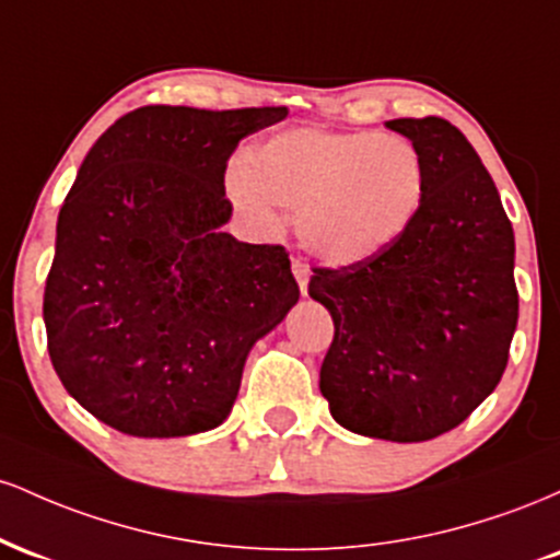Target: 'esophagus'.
Wrapping results in <instances>:
<instances>
[{
	"mask_svg": "<svg viewBox=\"0 0 560 560\" xmlns=\"http://www.w3.org/2000/svg\"><path fill=\"white\" fill-rule=\"evenodd\" d=\"M292 273H294V279H298L300 292L307 294V281H311V271H307V266L300 258L292 260Z\"/></svg>",
	"mask_w": 560,
	"mask_h": 560,
	"instance_id": "1",
	"label": "esophagus"
}]
</instances>
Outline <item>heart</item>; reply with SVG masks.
Returning <instances> with one entry per match:
<instances>
[{
  "label": "heart",
  "instance_id": "obj_1",
  "mask_svg": "<svg viewBox=\"0 0 560 560\" xmlns=\"http://www.w3.org/2000/svg\"><path fill=\"white\" fill-rule=\"evenodd\" d=\"M234 208L260 231L294 213L302 247L326 266H358L408 234L427 197V165L408 139L302 126L255 147L226 173Z\"/></svg>",
  "mask_w": 560,
  "mask_h": 560
}]
</instances>
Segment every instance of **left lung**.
<instances>
[{
  "instance_id": "left-lung-1",
  "label": "left lung",
  "mask_w": 560,
  "mask_h": 560,
  "mask_svg": "<svg viewBox=\"0 0 560 560\" xmlns=\"http://www.w3.org/2000/svg\"><path fill=\"white\" fill-rule=\"evenodd\" d=\"M427 165L408 234L374 260L316 268L307 294L334 318L320 395L339 427L389 442L450 432L492 395L518 320L513 226L498 186L447 120L397 118Z\"/></svg>"
}]
</instances>
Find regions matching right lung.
<instances>
[{"label":"right lung","instance_id":"obj_1","mask_svg":"<svg viewBox=\"0 0 560 560\" xmlns=\"http://www.w3.org/2000/svg\"><path fill=\"white\" fill-rule=\"evenodd\" d=\"M287 107L150 105L94 141L57 218L49 358L89 413L131 436L221 427L244 361L298 305L279 244L226 234L236 144Z\"/></svg>","mask_w":560,"mask_h":560}]
</instances>
